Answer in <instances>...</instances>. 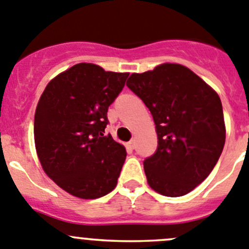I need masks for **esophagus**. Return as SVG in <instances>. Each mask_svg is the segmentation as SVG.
Listing matches in <instances>:
<instances>
[{
    "mask_svg": "<svg viewBox=\"0 0 249 249\" xmlns=\"http://www.w3.org/2000/svg\"><path fill=\"white\" fill-rule=\"evenodd\" d=\"M127 146H129L131 150H134V148H135V140H134V139H132V140H130L129 142H127Z\"/></svg>",
    "mask_w": 249,
    "mask_h": 249,
    "instance_id": "esophagus-1",
    "label": "esophagus"
}]
</instances>
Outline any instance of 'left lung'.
I'll return each mask as SVG.
<instances>
[{"instance_id":"obj_1","label":"left lung","mask_w":249,"mask_h":249,"mask_svg":"<svg viewBox=\"0 0 249 249\" xmlns=\"http://www.w3.org/2000/svg\"><path fill=\"white\" fill-rule=\"evenodd\" d=\"M126 86L150 109L159 146L143 161L147 183L166 196L200 184L219 161L226 139L219 94L188 67L164 62L131 73Z\"/></svg>"}]
</instances>
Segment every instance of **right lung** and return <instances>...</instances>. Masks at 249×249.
Listing matches in <instances>:
<instances>
[{
    "mask_svg": "<svg viewBox=\"0 0 249 249\" xmlns=\"http://www.w3.org/2000/svg\"><path fill=\"white\" fill-rule=\"evenodd\" d=\"M127 76L81 62L53 78L39 99L36 156L46 176L76 198H101L117 187L126 150L104 129Z\"/></svg>",
    "mask_w": 249,
    "mask_h": 249,
    "instance_id": "add662e5",
    "label": "right lung"
}]
</instances>
